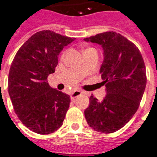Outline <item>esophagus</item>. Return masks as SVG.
<instances>
[{
	"label": "esophagus",
	"mask_w": 157,
	"mask_h": 157,
	"mask_svg": "<svg viewBox=\"0 0 157 157\" xmlns=\"http://www.w3.org/2000/svg\"><path fill=\"white\" fill-rule=\"evenodd\" d=\"M83 93V91H81V90H75L74 92H72L71 94V100H74L75 98H76L79 95H81V94Z\"/></svg>",
	"instance_id": "esophagus-1"
}]
</instances>
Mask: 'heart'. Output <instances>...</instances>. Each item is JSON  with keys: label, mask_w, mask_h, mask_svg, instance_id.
I'll use <instances>...</instances> for the list:
<instances>
[{"label": "heart", "mask_w": 157, "mask_h": 157, "mask_svg": "<svg viewBox=\"0 0 157 157\" xmlns=\"http://www.w3.org/2000/svg\"><path fill=\"white\" fill-rule=\"evenodd\" d=\"M89 49H91V48H86V49L85 50V51H84V52H86V51H87V50H89ZM63 56H64V54H63Z\"/></svg>", "instance_id": "b5f03b06"}]
</instances>
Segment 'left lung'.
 Segmentation results:
<instances>
[{
    "label": "left lung",
    "mask_w": 157,
    "mask_h": 157,
    "mask_svg": "<svg viewBox=\"0 0 157 157\" xmlns=\"http://www.w3.org/2000/svg\"><path fill=\"white\" fill-rule=\"evenodd\" d=\"M84 40L100 44L104 50L100 73L107 93L102 101L93 95L90 97L85 117L95 131L114 132L139 107L147 85L144 61L136 45L116 32L99 33Z\"/></svg>",
    "instance_id": "left-lung-1"
}]
</instances>
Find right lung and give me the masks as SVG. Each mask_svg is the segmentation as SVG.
<instances>
[{
  "instance_id": "obj_1",
  "label": "right lung",
  "mask_w": 157,
  "mask_h": 157,
  "mask_svg": "<svg viewBox=\"0 0 157 157\" xmlns=\"http://www.w3.org/2000/svg\"><path fill=\"white\" fill-rule=\"evenodd\" d=\"M74 40L53 31H39L23 44L12 62L8 91L14 110L36 133L49 134L63 125L70 96L47 81L55 71L61 51Z\"/></svg>"
}]
</instances>
